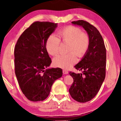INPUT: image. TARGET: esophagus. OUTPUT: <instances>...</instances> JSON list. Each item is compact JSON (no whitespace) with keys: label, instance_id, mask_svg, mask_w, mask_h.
<instances>
[{"label":"esophagus","instance_id":"34e87169","mask_svg":"<svg viewBox=\"0 0 121 121\" xmlns=\"http://www.w3.org/2000/svg\"><path fill=\"white\" fill-rule=\"evenodd\" d=\"M63 73L64 74H68V72L66 70H63Z\"/></svg>","mask_w":121,"mask_h":121}]
</instances>
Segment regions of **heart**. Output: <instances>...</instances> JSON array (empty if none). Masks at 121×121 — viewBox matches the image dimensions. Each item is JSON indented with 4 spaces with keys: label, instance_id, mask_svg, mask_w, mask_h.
<instances>
[{
    "label": "heart",
    "instance_id": "heart-1",
    "mask_svg": "<svg viewBox=\"0 0 121 121\" xmlns=\"http://www.w3.org/2000/svg\"><path fill=\"white\" fill-rule=\"evenodd\" d=\"M58 38L53 35L48 37L46 42V48L51 56H56L59 52L60 41L68 43L67 54H61L53 59L56 67L68 69L77 62V55L82 57L85 55L89 46V37L85 32L75 26H69L59 30L57 33Z\"/></svg>",
    "mask_w": 121,
    "mask_h": 121
}]
</instances>
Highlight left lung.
<instances>
[{
	"label": "left lung",
	"instance_id": "obj_1",
	"mask_svg": "<svg viewBox=\"0 0 121 121\" xmlns=\"http://www.w3.org/2000/svg\"><path fill=\"white\" fill-rule=\"evenodd\" d=\"M82 26L89 37L88 49L75 67L82 74L69 73L74 82L69 90L71 96L79 102L92 100L99 92L105 78L106 51L103 39L97 29L84 20L73 21Z\"/></svg>",
	"mask_w": 121,
	"mask_h": 121
}]
</instances>
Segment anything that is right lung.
<instances>
[{
    "mask_svg": "<svg viewBox=\"0 0 121 121\" xmlns=\"http://www.w3.org/2000/svg\"><path fill=\"white\" fill-rule=\"evenodd\" d=\"M57 25L34 22L22 33L15 47L16 77L23 94L32 101L45 100L53 82L62 77V69L48 68L52 61L46 48L47 39Z\"/></svg>",
    "mask_w": 121,
    "mask_h": 121,
    "instance_id": "right-lung-1",
    "label": "right lung"
}]
</instances>
